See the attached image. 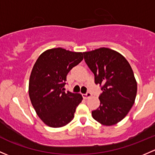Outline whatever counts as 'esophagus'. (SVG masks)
I'll list each match as a JSON object with an SVG mask.
<instances>
[{"mask_svg":"<svg viewBox=\"0 0 155 155\" xmlns=\"http://www.w3.org/2000/svg\"><path fill=\"white\" fill-rule=\"evenodd\" d=\"M91 96H92V94H91L90 92H87L86 94H83L82 97H83V98H84V99H88L89 97H91Z\"/></svg>","mask_w":155,"mask_h":155,"instance_id":"1","label":"esophagus"}]
</instances>
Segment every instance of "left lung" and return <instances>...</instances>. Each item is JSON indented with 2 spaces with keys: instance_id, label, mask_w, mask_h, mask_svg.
Wrapping results in <instances>:
<instances>
[{
  "instance_id": "obj_1",
  "label": "left lung",
  "mask_w": 155,
  "mask_h": 155,
  "mask_svg": "<svg viewBox=\"0 0 155 155\" xmlns=\"http://www.w3.org/2000/svg\"><path fill=\"white\" fill-rule=\"evenodd\" d=\"M85 63L100 85V105L93 110V118L104 125H113L128 114L134 103L137 91L131 65L117 51L101 48L84 52Z\"/></svg>"
}]
</instances>
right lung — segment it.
Listing matches in <instances>:
<instances>
[{
    "mask_svg": "<svg viewBox=\"0 0 155 155\" xmlns=\"http://www.w3.org/2000/svg\"><path fill=\"white\" fill-rule=\"evenodd\" d=\"M83 59V53L61 48L48 50L35 61L29 82V96L39 118L52 128L66 125L82 102L79 94L65 92L67 75Z\"/></svg>",
    "mask_w": 155,
    "mask_h": 155,
    "instance_id": "obj_1",
    "label": "right lung"
}]
</instances>
